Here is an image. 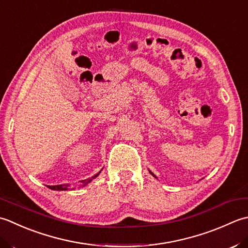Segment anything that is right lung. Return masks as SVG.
<instances>
[{
	"label": "right lung",
	"instance_id": "right-lung-1",
	"mask_svg": "<svg viewBox=\"0 0 248 248\" xmlns=\"http://www.w3.org/2000/svg\"><path fill=\"white\" fill-rule=\"evenodd\" d=\"M99 173H100V172H98L97 174H95L94 176H92V179L83 180V181H82V183H84V184H88V183H90V182L92 181L93 179H95L96 176H97ZM67 186H68V185H53V186H48V187H49V188H51V189H53V190H66V189H67Z\"/></svg>",
	"mask_w": 248,
	"mask_h": 248
}]
</instances>
